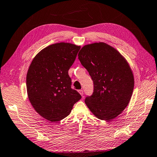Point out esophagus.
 <instances>
[{
  "mask_svg": "<svg viewBox=\"0 0 157 157\" xmlns=\"http://www.w3.org/2000/svg\"><path fill=\"white\" fill-rule=\"evenodd\" d=\"M78 93L81 94V96H83V91H82V90H78Z\"/></svg>",
  "mask_w": 157,
  "mask_h": 157,
  "instance_id": "1",
  "label": "esophagus"
}]
</instances>
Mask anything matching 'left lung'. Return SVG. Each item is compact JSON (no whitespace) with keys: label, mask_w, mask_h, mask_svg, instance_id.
<instances>
[{"label":"left lung","mask_w":157,"mask_h":157,"mask_svg":"<svg viewBox=\"0 0 157 157\" xmlns=\"http://www.w3.org/2000/svg\"><path fill=\"white\" fill-rule=\"evenodd\" d=\"M94 82L92 95L85 102L102 120L116 117L128 105L134 88V76L125 58L104 42L84 46L78 55Z\"/></svg>","instance_id":"left-lung-1"}]
</instances>
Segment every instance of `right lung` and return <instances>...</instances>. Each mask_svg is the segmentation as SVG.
I'll use <instances>...</instances> for the list:
<instances>
[{
    "instance_id": "1",
    "label": "right lung",
    "mask_w": 157,
    "mask_h": 157,
    "mask_svg": "<svg viewBox=\"0 0 157 157\" xmlns=\"http://www.w3.org/2000/svg\"><path fill=\"white\" fill-rule=\"evenodd\" d=\"M81 46L60 42L42 49L33 59L26 75V90L33 107L51 122L63 119L81 98L71 88L68 70Z\"/></svg>"
}]
</instances>
